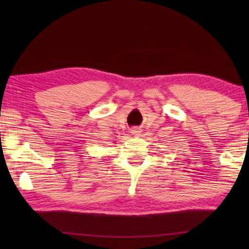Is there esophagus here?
<instances>
[{"mask_svg":"<svg viewBox=\"0 0 249 249\" xmlns=\"http://www.w3.org/2000/svg\"><path fill=\"white\" fill-rule=\"evenodd\" d=\"M133 134H140V129H134Z\"/></svg>","mask_w":249,"mask_h":249,"instance_id":"34e87169","label":"esophagus"}]
</instances>
